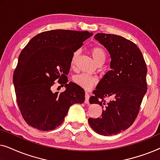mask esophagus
<instances>
[{
    "mask_svg": "<svg viewBox=\"0 0 160 160\" xmlns=\"http://www.w3.org/2000/svg\"><path fill=\"white\" fill-rule=\"evenodd\" d=\"M89 93L86 92V94H85V101H84L85 103H86V104H89Z\"/></svg>",
    "mask_w": 160,
    "mask_h": 160,
    "instance_id": "34e87169",
    "label": "esophagus"
}]
</instances>
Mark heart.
<instances>
[{
    "mask_svg": "<svg viewBox=\"0 0 160 160\" xmlns=\"http://www.w3.org/2000/svg\"><path fill=\"white\" fill-rule=\"evenodd\" d=\"M90 53L96 64L103 63L107 58L106 51L105 50L104 48L99 47V46H95V47H92L90 49ZM78 55H79V51L78 50H76L73 52L71 62L72 67H74V65H75ZM73 81L75 84L84 89H90L97 83V79L95 77L87 75L86 73H80L74 76Z\"/></svg>",
    "mask_w": 160,
    "mask_h": 160,
    "instance_id": "b5f03b06",
    "label": "heart"
}]
</instances>
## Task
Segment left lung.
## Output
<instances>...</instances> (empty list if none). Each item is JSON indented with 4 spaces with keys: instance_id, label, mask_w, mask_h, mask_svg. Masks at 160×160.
<instances>
[{
    "instance_id": "obj_1",
    "label": "left lung",
    "mask_w": 160,
    "mask_h": 160,
    "mask_svg": "<svg viewBox=\"0 0 160 160\" xmlns=\"http://www.w3.org/2000/svg\"><path fill=\"white\" fill-rule=\"evenodd\" d=\"M95 38L103 45L111 56V70L98 83L91 104L102 108L100 118H89V125L102 135H117L133 124L147 91V68L137 45L124 37L97 33ZM113 97L106 102L105 97Z\"/></svg>"
}]
</instances>
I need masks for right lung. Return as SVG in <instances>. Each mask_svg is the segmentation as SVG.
<instances>
[{
	"mask_svg": "<svg viewBox=\"0 0 160 160\" xmlns=\"http://www.w3.org/2000/svg\"><path fill=\"white\" fill-rule=\"evenodd\" d=\"M92 35L88 31L49 30L34 36L22 50L13 82L19 111L30 126L54 130L64 122L72 105L84 102V90L68 82L67 75L73 52ZM57 79L67 88L62 93H53L51 89Z\"/></svg>",
	"mask_w": 160,
	"mask_h": 160,
	"instance_id": "1",
	"label": "right lung"
}]
</instances>
